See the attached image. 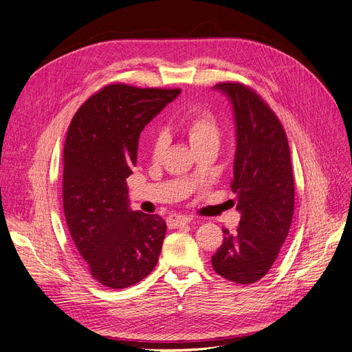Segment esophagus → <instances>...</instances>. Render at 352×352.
<instances>
[{
	"instance_id": "34e87169",
	"label": "esophagus",
	"mask_w": 352,
	"mask_h": 352,
	"mask_svg": "<svg viewBox=\"0 0 352 352\" xmlns=\"http://www.w3.org/2000/svg\"><path fill=\"white\" fill-rule=\"evenodd\" d=\"M190 220H192V219H190L189 216L173 214V216H170V217L167 219V225H168V228L176 229V228H180V226H184V225H188V223H189Z\"/></svg>"
}]
</instances>
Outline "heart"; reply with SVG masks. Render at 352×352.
Wrapping results in <instances>:
<instances>
[{
  "instance_id": "b5f03b06",
  "label": "heart",
  "mask_w": 352,
  "mask_h": 352,
  "mask_svg": "<svg viewBox=\"0 0 352 352\" xmlns=\"http://www.w3.org/2000/svg\"><path fill=\"white\" fill-rule=\"evenodd\" d=\"M177 129L186 136L188 142L197 153L204 148H217L220 144V126L214 116L207 110H194L177 123ZM164 151V140L155 138L153 142V155L157 158Z\"/></svg>"
}]
</instances>
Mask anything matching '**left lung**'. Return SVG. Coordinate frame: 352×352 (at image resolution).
I'll use <instances>...</instances> for the list:
<instances>
[{
    "mask_svg": "<svg viewBox=\"0 0 352 352\" xmlns=\"http://www.w3.org/2000/svg\"><path fill=\"white\" fill-rule=\"evenodd\" d=\"M235 117L236 151L230 189L241 212L235 233L211 257L221 278L248 285L264 278L283 245L294 216V175L287 138L278 117L242 83H217Z\"/></svg>",
    "mask_w": 352,
    "mask_h": 352,
    "instance_id": "left-lung-1",
    "label": "left lung"
}]
</instances>
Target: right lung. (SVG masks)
<instances>
[{"label":"right lung","instance_id":"obj_1","mask_svg":"<svg viewBox=\"0 0 352 352\" xmlns=\"http://www.w3.org/2000/svg\"><path fill=\"white\" fill-rule=\"evenodd\" d=\"M179 94L109 85L82 104L69 126L63 155L67 228L92 278L113 289L146 278L162 252L166 221L131 208L126 179L144 127Z\"/></svg>","mask_w":352,"mask_h":352}]
</instances>
